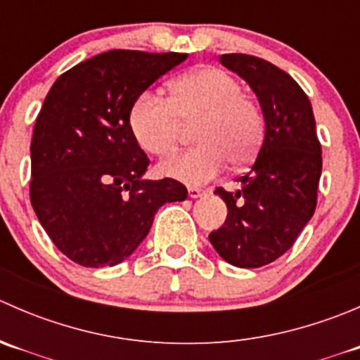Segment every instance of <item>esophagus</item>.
Listing matches in <instances>:
<instances>
[{"instance_id": "34e87169", "label": "esophagus", "mask_w": 360, "mask_h": 360, "mask_svg": "<svg viewBox=\"0 0 360 360\" xmlns=\"http://www.w3.org/2000/svg\"><path fill=\"white\" fill-rule=\"evenodd\" d=\"M188 195H190V198H202L205 197V191L200 190V188H188Z\"/></svg>"}]
</instances>
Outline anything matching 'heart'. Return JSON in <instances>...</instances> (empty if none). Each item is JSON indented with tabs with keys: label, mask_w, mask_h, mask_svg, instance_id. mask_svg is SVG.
<instances>
[{
	"label": "heart",
	"mask_w": 360,
	"mask_h": 360,
	"mask_svg": "<svg viewBox=\"0 0 360 360\" xmlns=\"http://www.w3.org/2000/svg\"><path fill=\"white\" fill-rule=\"evenodd\" d=\"M169 92V101L141 94L129 115L139 146L157 157L176 150L183 125L198 120L193 132L198 146L163 160L162 176L197 186L223 172L228 162L240 167L254 158L263 143V115L230 72L193 69L170 82Z\"/></svg>",
	"instance_id": "1"
}]
</instances>
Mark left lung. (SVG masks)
<instances>
[{"label":"left lung","instance_id":"8db88e82","mask_svg":"<svg viewBox=\"0 0 360 360\" xmlns=\"http://www.w3.org/2000/svg\"><path fill=\"white\" fill-rule=\"evenodd\" d=\"M221 64L256 94L264 139L249 172L237 179L240 190H216L228 216L209 240L233 266L259 268L291 249L314 216L322 150L310 99L288 72L245 53H224Z\"/></svg>","mask_w":360,"mask_h":360}]
</instances>
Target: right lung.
<instances>
[{"label":"right lung","instance_id":"add662e5","mask_svg":"<svg viewBox=\"0 0 360 360\" xmlns=\"http://www.w3.org/2000/svg\"><path fill=\"white\" fill-rule=\"evenodd\" d=\"M186 57L111 50L60 75L45 97L31 143V203L75 263H122L163 203L186 200L179 181L144 179L150 160L129 122L137 97Z\"/></svg>","mask_w":360,"mask_h":360}]
</instances>
